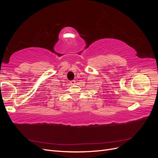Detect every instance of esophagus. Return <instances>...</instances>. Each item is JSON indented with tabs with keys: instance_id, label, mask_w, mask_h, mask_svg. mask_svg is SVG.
<instances>
[{
	"instance_id": "obj_1",
	"label": "esophagus",
	"mask_w": 158,
	"mask_h": 158,
	"mask_svg": "<svg viewBox=\"0 0 158 158\" xmlns=\"http://www.w3.org/2000/svg\"><path fill=\"white\" fill-rule=\"evenodd\" d=\"M75 83H76V81H75L74 80L70 81V84H71L72 85H74V84H75Z\"/></svg>"
}]
</instances>
